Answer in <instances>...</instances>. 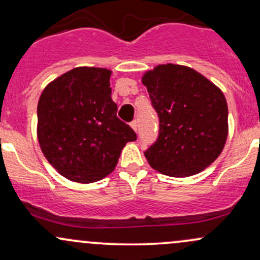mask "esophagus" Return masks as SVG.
<instances>
[{
	"label": "esophagus",
	"instance_id": "esophagus-1",
	"mask_svg": "<svg viewBox=\"0 0 260 260\" xmlns=\"http://www.w3.org/2000/svg\"><path fill=\"white\" fill-rule=\"evenodd\" d=\"M131 127H132L134 132H137V129H138V123H137V121H133L132 123H131Z\"/></svg>",
	"mask_w": 260,
	"mask_h": 260
}]
</instances>
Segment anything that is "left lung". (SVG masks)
Here are the masks:
<instances>
[{"label":"left lung","mask_w":260,"mask_h":260,"mask_svg":"<svg viewBox=\"0 0 260 260\" xmlns=\"http://www.w3.org/2000/svg\"><path fill=\"white\" fill-rule=\"evenodd\" d=\"M142 83L160 120L159 138L145 151L160 174L188 177L215 161L229 134V109L219 86L187 66L147 71Z\"/></svg>","instance_id":"left-lung-1"}]
</instances>
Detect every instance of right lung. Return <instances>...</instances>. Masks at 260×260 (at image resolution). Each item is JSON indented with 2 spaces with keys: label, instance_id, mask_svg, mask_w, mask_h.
<instances>
[{
  "label": "right lung",
  "instance_id": "add662e5",
  "mask_svg": "<svg viewBox=\"0 0 260 260\" xmlns=\"http://www.w3.org/2000/svg\"><path fill=\"white\" fill-rule=\"evenodd\" d=\"M111 73L107 68L76 67L41 92L39 145L52 168L67 180H103L115 170L124 145L137 139L132 128L117 117Z\"/></svg>",
  "mask_w": 260,
  "mask_h": 260
}]
</instances>
